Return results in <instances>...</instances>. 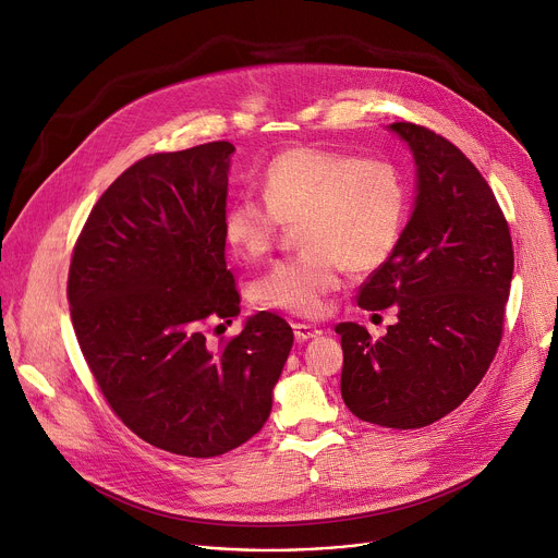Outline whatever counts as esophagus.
<instances>
[{
  "label": "esophagus",
  "mask_w": 558,
  "mask_h": 558,
  "mask_svg": "<svg viewBox=\"0 0 558 558\" xmlns=\"http://www.w3.org/2000/svg\"><path fill=\"white\" fill-rule=\"evenodd\" d=\"M292 328H294V339H296V341H308V339L322 335V330L315 328V326H311V324H294Z\"/></svg>",
  "instance_id": "esophagus-1"
}]
</instances>
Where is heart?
<instances>
[{
  "mask_svg": "<svg viewBox=\"0 0 558 558\" xmlns=\"http://www.w3.org/2000/svg\"><path fill=\"white\" fill-rule=\"evenodd\" d=\"M264 201L239 198L223 214V241L243 262L272 250L281 226H296L302 254L277 262L254 286L266 308L317 317L344 270L364 275L393 254L409 207L404 171L387 158L324 147L277 154L262 177Z\"/></svg>",
  "mask_w": 558,
  "mask_h": 558,
  "instance_id": "b5f03b06",
  "label": "heart"
}]
</instances>
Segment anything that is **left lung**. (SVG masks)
<instances>
[{"label":"left lung","mask_w":558,"mask_h":558,"mask_svg":"<svg viewBox=\"0 0 558 558\" xmlns=\"http://www.w3.org/2000/svg\"><path fill=\"white\" fill-rule=\"evenodd\" d=\"M391 130L413 151L417 198L393 254L362 283L357 306H396L398 324L379 339L353 322L335 332L351 413L387 428H420L460 407L494 362L513 247L474 162L422 124L393 122Z\"/></svg>","instance_id":"left-lung-1"}]
</instances>
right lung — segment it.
Masks as SVG:
<instances>
[{"instance_id":"add662e5","label":"right lung","mask_w":558,"mask_h":558,"mask_svg":"<svg viewBox=\"0 0 558 558\" xmlns=\"http://www.w3.org/2000/svg\"><path fill=\"white\" fill-rule=\"evenodd\" d=\"M232 151L217 141L124 169L69 268L73 330L107 404L145 442L187 458L262 432L292 349V328L268 311L207 344V326L232 324L241 304L223 241Z\"/></svg>"}]
</instances>
